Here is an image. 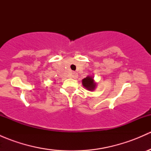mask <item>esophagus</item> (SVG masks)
<instances>
[{"label":"esophagus","mask_w":151,"mask_h":151,"mask_svg":"<svg viewBox=\"0 0 151 151\" xmlns=\"http://www.w3.org/2000/svg\"><path fill=\"white\" fill-rule=\"evenodd\" d=\"M77 77H78V74H77V73L73 72L72 74H71V77H72V78L76 79V78H77Z\"/></svg>","instance_id":"obj_1"}]
</instances>
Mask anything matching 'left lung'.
I'll return each mask as SVG.
<instances>
[{"label": "left lung", "mask_w": 151, "mask_h": 151, "mask_svg": "<svg viewBox=\"0 0 151 151\" xmlns=\"http://www.w3.org/2000/svg\"><path fill=\"white\" fill-rule=\"evenodd\" d=\"M83 85L85 88H87L88 90H91V91H93L96 87V83H94L93 80L91 77H87L86 78L83 79Z\"/></svg>", "instance_id": "8db88e82"}]
</instances>
